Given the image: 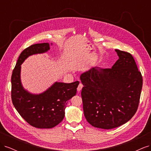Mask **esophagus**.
Segmentation results:
<instances>
[{"mask_svg":"<svg viewBox=\"0 0 151 151\" xmlns=\"http://www.w3.org/2000/svg\"><path fill=\"white\" fill-rule=\"evenodd\" d=\"M83 88V84L80 83V84H79L78 87H77V91H78V92H80V91H81V89H82V88Z\"/></svg>","mask_w":151,"mask_h":151,"instance_id":"obj_1","label":"esophagus"}]
</instances>
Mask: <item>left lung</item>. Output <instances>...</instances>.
Listing matches in <instances>:
<instances>
[{
    "instance_id": "8db88e82",
    "label": "left lung",
    "mask_w": 151,
    "mask_h": 151,
    "mask_svg": "<svg viewBox=\"0 0 151 151\" xmlns=\"http://www.w3.org/2000/svg\"><path fill=\"white\" fill-rule=\"evenodd\" d=\"M115 52L119 59L111 68L93 67L80 76L84 116L91 125L102 129L121 126L133 117L142 88V77L132 55Z\"/></svg>"
}]
</instances>
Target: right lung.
Instances as JSON below:
<instances>
[{
    "instance_id": "obj_1",
    "label": "right lung",
    "mask_w": 151,
    "mask_h": 151,
    "mask_svg": "<svg viewBox=\"0 0 151 151\" xmlns=\"http://www.w3.org/2000/svg\"><path fill=\"white\" fill-rule=\"evenodd\" d=\"M48 43L33 45L24 50L18 58L11 77V98L14 106L29 125L38 129H51L65 116L68 101L76 94L79 81L72 83L55 82L43 92L30 93L21 83V65L26 58L47 52Z\"/></svg>"
}]
</instances>
